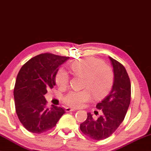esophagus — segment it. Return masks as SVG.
I'll return each instance as SVG.
<instances>
[{"label": "esophagus", "mask_w": 151, "mask_h": 151, "mask_svg": "<svg viewBox=\"0 0 151 151\" xmlns=\"http://www.w3.org/2000/svg\"><path fill=\"white\" fill-rule=\"evenodd\" d=\"M75 111V109H72L70 107H66L65 108V111L66 112H70V111Z\"/></svg>", "instance_id": "34e87169"}]
</instances>
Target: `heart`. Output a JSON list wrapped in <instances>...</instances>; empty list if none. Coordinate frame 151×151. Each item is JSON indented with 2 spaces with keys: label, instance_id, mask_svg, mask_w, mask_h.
I'll return each mask as SVG.
<instances>
[{
  "label": "heart",
  "instance_id": "b5f03b06",
  "mask_svg": "<svg viewBox=\"0 0 151 151\" xmlns=\"http://www.w3.org/2000/svg\"><path fill=\"white\" fill-rule=\"evenodd\" d=\"M73 75L83 77L81 91H70L63 99L70 107H81L91 99V94L96 99L103 97L111 88L114 82V72L109 65L93 57H85L72 62L69 65ZM70 76L63 70H59L55 75V83L61 89L69 85Z\"/></svg>",
  "mask_w": 151,
  "mask_h": 151
}]
</instances>
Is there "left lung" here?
Returning <instances> with one entry per match:
<instances>
[{
	"mask_svg": "<svg viewBox=\"0 0 151 151\" xmlns=\"http://www.w3.org/2000/svg\"><path fill=\"white\" fill-rule=\"evenodd\" d=\"M114 70V83L111 92L96 105L101 116L94 118L91 113L80 124L85 135L95 140L107 138L115 132L122 121L131 102V82L126 69L120 62L109 57ZM97 115L99 112L95 111Z\"/></svg>",
	"mask_w": 151,
	"mask_h": 151,
	"instance_id": "left-lung-1",
	"label": "left lung"
}]
</instances>
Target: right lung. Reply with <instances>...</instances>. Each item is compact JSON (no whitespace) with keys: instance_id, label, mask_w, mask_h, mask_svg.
Masks as SVG:
<instances>
[{"instance_id":"obj_1","label":"right lung","mask_w":151,"mask_h":151,"mask_svg":"<svg viewBox=\"0 0 151 151\" xmlns=\"http://www.w3.org/2000/svg\"><path fill=\"white\" fill-rule=\"evenodd\" d=\"M68 59L42 53L29 59L19 71L14 91L16 111L20 122L30 132L42 133L50 130L65 114L61 107H46L44 95L55 86L59 68Z\"/></svg>"}]
</instances>
